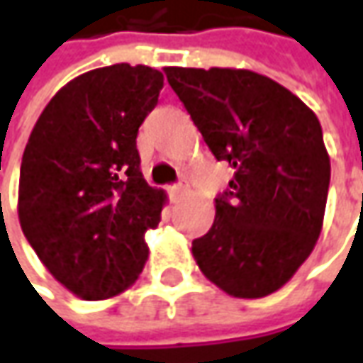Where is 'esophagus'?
Returning a JSON list of instances; mask_svg holds the SVG:
<instances>
[{"instance_id": "1", "label": "esophagus", "mask_w": 363, "mask_h": 363, "mask_svg": "<svg viewBox=\"0 0 363 363\" xmlns=\"http://www.w3.org/2000/svg\"><path fill=\"white\" fill-rule=\"evenodd\" d=\"M186 193H189V184H186V182H179V184L170 186V196H172V199H181V196H184Z\"/></svg>"}]
</instances>
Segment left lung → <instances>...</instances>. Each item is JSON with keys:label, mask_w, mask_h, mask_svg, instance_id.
<instances>
[{"label": "left lung", "mask_w": 363, "mask_h": 363, "mask_svg": "<svg viewBox=\"0 0 363 363\" xmlns=\"http://www.w3.org/2000/svg\"><path fill=\"white\" fill-rule=\"evenodd\" d=\"M194 126L235 177L215 199V223L193 241L206 279L233 297L281 289L323 227L330 155L313 110L263 74L164 68Z\"/></svg>", "instance_id": "1"}]
</instances>
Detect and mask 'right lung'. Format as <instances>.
Segmentation results:
<instances>
[{
  "instance_id": "right-lung-1",
  "label": "right lung",
  "mask_w": 363,
  "mask_h": 363,
  "mask_svg": "<svg viewBox=\"0 0 363 363\" xmlns=\"http://www.w3.org/2000/svg\"><path fill=\"white\" fill-rule=\"evenodd\" d=\"M162 82L148 66L90 69L57 90L26 144L21 231L54 279L86 301L126 291L148 259L144 233L157 229L167 193L144 181L136 136Z\"/></svg>"
}]
</instances>
